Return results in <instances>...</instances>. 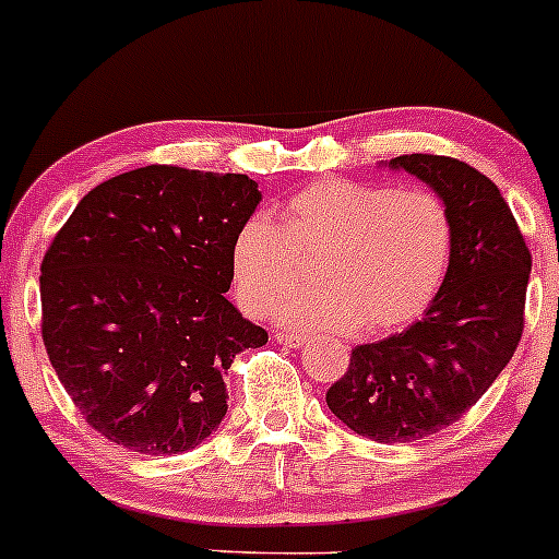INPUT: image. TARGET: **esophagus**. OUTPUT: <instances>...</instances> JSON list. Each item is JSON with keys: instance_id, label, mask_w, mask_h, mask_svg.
Listing matches in <instances>:
<instances>
[{"instance_id": "1", "label": "esophagus", "mask_w": 559, "mask_h": 559, "mask_svg": "<svg viewBox=\"0 0 559 559\" xmlns=\"http://www.w3.org/2000/svg\"><path fill=\"white\" fill-rule=\"evenodd\" d=\"M275 341H278L281 346H292V349H300V346L306 344V335H300V333H275Z\"/></svg>"}]
</instances>
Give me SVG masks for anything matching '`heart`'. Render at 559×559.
I'll return each mask as SVG.
<instances>
[{
  "label": "heart",
  "instance_id": "obj_1",
  "mask_svg": "<svg viewBox=\"0 0 559 559\" xmlns=\"http://www.w3.org/2000/svg\"><path fill=\"white\" fill-rule=\"evenodd\" d=\"M453 224L426 188L319 180L281 210V226L248 218L231 246V281L242 308L270 313L317 262L319 286L275 317L295 330L390 333L415 322L451 267Z\"/></svg>",
  "mask_w": 559,
  "mask_h": 559
}]
</instances>
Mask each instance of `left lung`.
Segmentation results:
<instances>
[{
	"label": "left lung",
	"instance_id": "left-lung-1",
	"mask_svg": "<svg viewBox=\"0 0 559 559\" xmlns=\"http://www.w3.org/2000/svg\"><path fill=\"white\" fill-rule=\"evenodd\" d=\"M384 166L445 202L451 267L420 322L352 349L328 406L355 435L412 442L456 424L508 366L522 341L533 257L500 188L464 160L415 153Z\"/></svg>",
	"mask_w": 559,
	"mask_h": 559
}]
</instances>
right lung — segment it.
<instances>
[{"mask_svg":"<svg viewBox=\"0 0 559 559\" xmlns=\"http://www.w3.org/2000/svg\"><path fill=\"white\" fill-rule=\"evenodd\" d=\"M259 202L246 175L144 166L92 188L53 237L43 344L97 435L171 456L218 429L231 360L267 344L224 295Z\"/></svg>","mask_w":559,"mask_h":559,"instance_id":"obj_1","label":"right lung"}]
</instances>
